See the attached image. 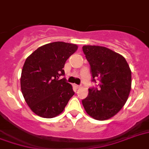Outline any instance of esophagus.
<instances>
[{
  "label": "esophagus",
  "mask_w": 149,
  "mask_h": 149,
  "mask_svg": "<svg viewBox=\"0 0 149 149\" xmlns=\"http://www.w3.org/2000/svg\"><path fill=\"white\" fill-rule=\"evenodd\" d=\"M74 86H75V88H76V89H79L81 86H79V85H75Z\"/></svg>",
  "instance_id": "obj_1"
}]
</instances>
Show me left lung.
<instances>
[{
	"mask_svg": "<svg viewBox=\"0 0 149 149\" xmlns=\"http://www.w3.org/2000/svg\"><path fill=\"white\" fill-rule=\"evenodd\" d=\"M83 51L90 66L91 81L100 82L89 88L87 97L82 100L83 107L96 120H106L126 102L131 90V70L123 56L106 47L83 46Z\"/></svg>",
	"mask_w": 149,
	"mask_h": 149,
	"instance_id": "obj_1",
	"label": "left lung"
}]
</instances>
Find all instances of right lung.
I'll list each match as a JSON object with an SVG mask.
<instances>
[{
	"label": "right lung",
	"instance_id": "1",
	"mask_svg": "<svg viewBox=\"0 0 149 149\" xmlns=\"http://www.w3.org/2000/svg\"><path fill=\"white\" fill-rule=\"evenodd\" d=\"M76 44L54 42L40 47L25 60L20 77L21 92L35 114L54 118L63 111L74 95L66 78L65 63L77 51Z\"/></svg>",
	"mask_w": 149,
	"mask_h": 149
}]
</instances>
